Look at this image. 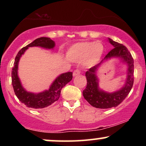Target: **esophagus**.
<instances>
[{
    "mask_svg": "<svg viewBox=\"0 0 146 146\" xmlns=\"http://www.w3.org/2000/svg\"><path fill=\"white\" fill-rule=\"evenodd\" d=\"M80 73H81V72H80V69H76V70H75L74 71H73V76H74V77H75V76H77V75H80Z\"/></svg>",
    "mask_w": 146,
    "mask_h": 146,
    "instance_id": "obj_1",
    "label": "esophagus"
}]
</instances>
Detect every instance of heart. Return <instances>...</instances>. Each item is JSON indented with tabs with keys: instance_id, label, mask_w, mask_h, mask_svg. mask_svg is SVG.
<instances>
[{
	"instance_id": "heart-1",
	"label": "heart",
	"mask_w": 146,
	"mask_h": 146,
	"mask_svg": "<svg viewBox=\"0 0 146 146\" xmlns=\"http://www.w3.org/2000/svg\"><path fill=\"white\" fill-rule=\"evenodd\" d=\"M104 51L103 44L99 42H82L72 45L68 50L66 56L71 61L84 60V65L90 66L100 61Z\"/></svg>"
}]
</instances>
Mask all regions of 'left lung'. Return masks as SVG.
Masks as SVG:
<instances>
[{
  "mask_svg": "<svg viewBox=\"0 0 146 146\" xmlns=\"http://www.w3.org/2000/svg\"><path fill=\"white\" fill-rule=\"evenodd\" d=\"M108 42L113 46L110 51L100 64L90 68L86 72L87 85L83 90V96L92 106L97 108H110L116 107L121 103L132 89L134 82V60L128 48L108 38ZM111 58H119L127 65V80L124 86L113 93H108L100 90L96 72L98 66L105 60Z\"/></svg>",
  "mask_w": 146,
  "mask_h": 146,
  "instance_id": "8db88e82",
  "label": "left lung"
}]
</instances>
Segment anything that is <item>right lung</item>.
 <instances>
[{
  "instance_id": "add662e5",
  "label": "right lung",
  "mask_w": 146,
  "mask_h": 146,
  "mask_svg": "<svg viewBox=\"0 0 146 146\" xmlns=\"http://www.w3.org/2000/svg\"><path fill=\"white\" fill-rule=\"evenodd\" d=\"M55 45H56L55 42L52 40L50 38L41 37L37 38L32 42L27 45L25 47L21 48L15 58L14 66L11 71V83L15 94L18 100L21 102V103L24 104L29 108H36V109L43 108L58 101L60 96L62 88L66 84L69 82L73 78L72 72L62 73L55 79L48 90H45L38 93L27 91L22 85L18 75V63L21 56L24 54L26 50L29 47H32V46H40L46 49H53Z\"/></svg>"
}]
</instances>
